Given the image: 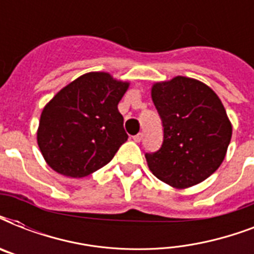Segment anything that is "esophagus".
<instances>
[{"label": "esophagus", "instance_id": "obj_1", "mask_svg": "<svg viewBox=\"0 0 254 254\" xmlns=\"http://www.w3.org/2000/svg\"><path fill=\"white\" fill-rule=\"evenodd\" d=\"M142 137H143L142 133H138V134L133 137V141H134V142H141V141H142Z\"/></svg>", "mask_w": 254, "mask_h": 254}]
</instances>
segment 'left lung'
<instances>
[{"mask_svg": "<svg viewBox=\"0 0 254 254\" xmlns=\"http://www.w3.org/2000/svg\"><path fill=\"white\" fill-rule=\"evenodd\" d=\"M151 99L163 125L161 149L145 154L151 173L175 189H187L212 175L232 137L219 96L196 79L177 76L155 83Z\"/></svg>", "mask_w": 254, "mask_h": 254, "instance_id": "obj_1", "label": "left lung"}]
</instances>
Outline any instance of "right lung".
Instances as JSON below:
<instances>
[{"mask_svg": "<svg viewBox=\"0 0 254 254\" xmlns=\"http://www.w3.org/2000/svg\"><path fill=\"white\" fill-rule=\"evenodd\" d=\"M129 88L108 72H88L47 103L37 131L43 158L57 173L83 178L112 161L127 139L120 100Z\"/></svg>", "mask_w": 254, "mask_h": 254, "instance_id": "add662e5", "label": "right lung"}]
</instances>
